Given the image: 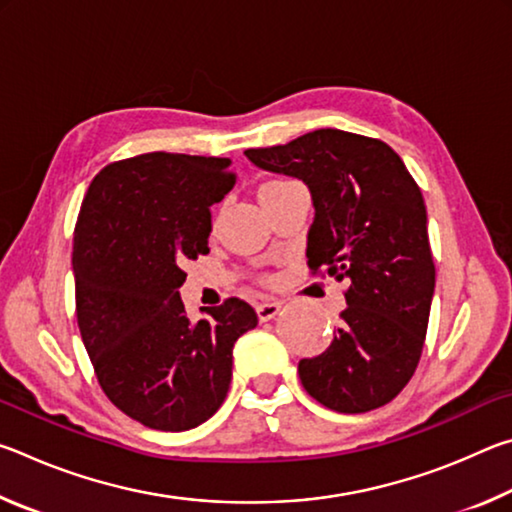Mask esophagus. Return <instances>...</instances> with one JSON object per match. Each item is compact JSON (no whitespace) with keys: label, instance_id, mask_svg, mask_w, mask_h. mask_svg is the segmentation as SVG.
<instances>
[{"label":"esophagus","instance_id":"obj_1","mask_svg":"<svg viewBox=\"0 0 512 512\" xmlns=\"http://www.w3.org/2000/svg\"><path fill=\"white\" fill-rule=\"evenodd\" d=\"M280 309H282L280 302H273V300L259 302V305H257V318L262 320V323H266V320H271V318H275L277 314H280Z\"/></svg>","mask_w":512,"mask_h":512}]
</instances>
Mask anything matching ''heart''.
<instances>
[{
  "instance_id": "b5f03b06",
  "label": "heart",
  "mask_w": 512,
  "mask_h": 512,
  "mask_svg": "<svg viewBox=\"0 0 512 512\" xmlns=\"http://www.w3.org/2000/svg\"><path fill=\"white\" fill-rule=\"evenodd\" d=\"M282 183H291V180H271V183H266L262 187H273V185H282Z\"/></svg>"
}]
</instances>
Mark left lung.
I'll return each mask as SVG.
<instances>
[{"mask_svg":"<svg viewBox=\"0 0 512 512\" xmlns=\"http://www.w3.org/2000/svg\"><path fill=\"white\" fill-rule=\"evenodd\" d=\"M246 158L309 187L307 264L348 282L332 345L298 363L302 386L332 411L379 409L418 368L436 287L418 183L391 146L336 128L248 149Z\"/></svg>","mask_w":512,"mask_h":512,"instance_id":"left-lung-1","label":"left lung"}]
</instances>
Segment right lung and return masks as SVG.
<instances>
[{"instance_id":"add662e5","label":"right lung","mask_w":512,"mask_h":512,"mask_svg":"<svg viewBox=\"0 0 512 512\" xmlns=\"http://www.w3.org/2000/svg\"><path fill=\"white\" fill-rule=\"evenodd\" d=\"M235 187L228 158L144 153L101 169L74 228L76 320L108 400L160 431H187L219 411L232 348L257 325L228 298L187 318V259L207 255L210 207Z\"/></svg>"}]
</instances>
